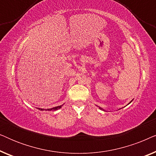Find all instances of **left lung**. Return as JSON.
<instances>
[{
	"mask_svg": "<svg viewBox=\"0 0 156 156\" xmlns=\"http://www.w3.org/2000/svg\"><path fill=\"white\" fill-rule=\"evenodd\" d=\"M131 102H130V103H131ZM130 103H129V104H130ZM99 108H100V109H101V110H103V111H104V109H103V108H100V107H99Z\"/></svg>",
	"mask_w": 156,
	"mask_h": 156,
	"instance_id": "1",
	"label": "left lung"
}]
</instances>
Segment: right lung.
Here are the masks:
<instances>
[{"mask_svg": "<svg viewBox=\"0 0 156 156\" xmlns=\"http://www.w3.org/2000/svg\"><path fill=\"white\" fill-rule=\"evenodd\" d=\"M63 105H60V106H56V107H53V108H48V109H45V110H48V111H56V110H58ZM38 109L39 110H44L43 108H38Z\"/></svg>", "mask_w": 156, "mask_h": 156, "instance_id": "obj_1", "label": "right lung"}]
</instances>
